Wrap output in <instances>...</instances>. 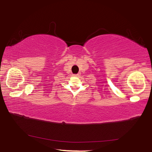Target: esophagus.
Masks as SVG:
<instances>
[{
	"mask_svg": "<svg viewBox=\"0 0 152 152\" xmlns=\"http://www.w3.org/2000/svg\"><path fill=\"white\" fill-rule=\"evenodd\" d=\"M74 76H78V74H74Z\"/></svg>",
	"mask_w": 152,
	"mask_h": 152,
	"instance_id": "34e87169",
	"label": "esophagus"
}]
</instances>
